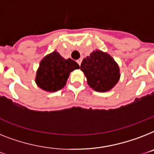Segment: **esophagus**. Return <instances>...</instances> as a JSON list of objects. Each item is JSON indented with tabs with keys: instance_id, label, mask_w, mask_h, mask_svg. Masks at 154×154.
I'll return each mask as SVG.
<instances>
[{
	"instance_id": "1",
	"label": "esophagus",
	"mask_w": 154,
	"mask_h": 154,
	"mask_svg": "<svg viewBox=\"0 0 154 154\" xmlns=\"http://www.w3.org/2000/svg\"><path fill=\"white\" fill-rule=\"evenodd\" d=\"M81 62H82V59H81V58H80V59L77 60V64L79 65V66H81Z\"/></svg>"
}]
</instances>
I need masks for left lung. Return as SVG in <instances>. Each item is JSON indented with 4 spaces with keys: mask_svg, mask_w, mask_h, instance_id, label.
<instances>
[{
    "mask_svg": "<svg viewBox=\"0 0 154 154\" xmlns=\"http://www.w3.org/2000/svg\"><path fill=\"white\" fill-rule=\"evenodd\" d=\"M81 70L85 73L88 85L100 92L112 89L120 77L119 68L116 61L107 53L98 50L84 58Z\"/></svg>",
    "mask_w": 154,
    "mask_h": 154,
    "instance_id": "1",
    "label": "left lung"
}]
</instances>
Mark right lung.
<instances>
[{"mask_svg": "<svg viewBox=\"0 0 154 154\" xmlns=\"http://www.w3.org/2000/svg\"><path fill=\"white\" fill-rule=\"evenodd\" d=\"M79 68V65L75 61L71 58L65 59L54 51L40 62L36 73L35 83L44 91L56 92L66 85L69 73Z\"/></svg>", "mask_w": 154, "mask_h": 154, "instance_id": "right-lung-1", "label": "right lung"}]
</instances>
